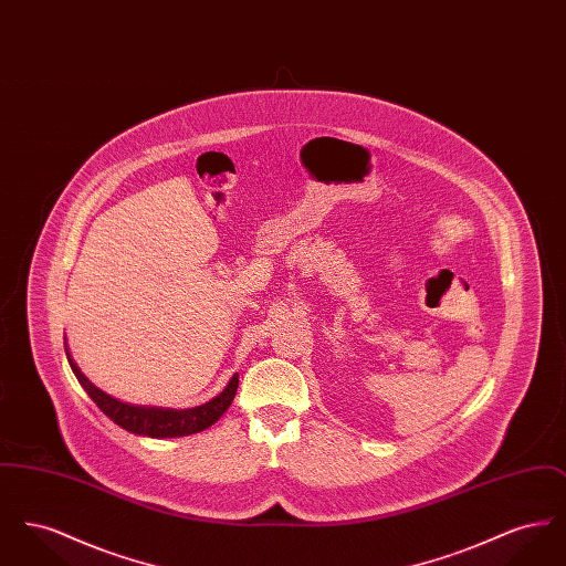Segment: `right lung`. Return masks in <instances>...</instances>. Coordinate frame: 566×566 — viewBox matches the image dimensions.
I'll return each mask as SVG.
<instances>
[{
	"instance_id": "add662e5",
	"label": "right lung",
	"mask_w": 566,
	"mask_h": 566,
	"mask_svg": "<svg viewBox=\"0 0 566 566\" xmlns=\"http://www.w3.org/2000/svg\"><path fill=\"white\" fill-rule=\"evenodd\" d=\"M67 360H70L74 376L78 377L82 388L86 390V395L108 416L109 420H114L125 431L146 434V437H185V434H192V432L212 427L216 420L229 409V405L238 392V384H240L238 376H233L229 386L210 403L199 405L192 409H182V411L135 407V405L120 403V401L112 399L104 390H99L97 386H93L78 369V365L72 360L70 352H67Z\"/></svg>"
}]
</instances>
